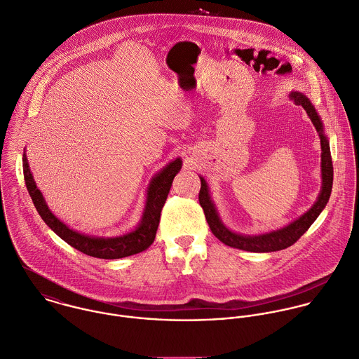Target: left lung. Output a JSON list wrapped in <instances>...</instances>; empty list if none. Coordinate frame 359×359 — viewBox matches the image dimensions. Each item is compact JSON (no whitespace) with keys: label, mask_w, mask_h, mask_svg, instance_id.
Returning a JSON list of instances; mask_svg holds the SVG:
<instances>
[{"label":"left lung","mask_w":359,"mask_h":359,"mask_svg":"<svg viewBox=\"0 0 359 359\" xmlns=\"http://www.w3.org/2000/svg\"><path fill=\"white\" fill-rule=\"evenodd\" d=\"M288 97L295 102V105H301L306 111V114H308L309 119L312 121L316 132L319 133L320 148H322V155H320V159H322V162H320L322 189H320V193L318 196V200L315 201V204L312 205V208L309 211H306L304 215L299 216L294 222L288 223L285 227L278 229V230H272V231L265 233V234L244 236V234H238V233H234V231L229 230L222 223L220 217L217 215L215 204L211 200L208 184H207L205 179L200 176V179H201V190H200V194H198L200 205L204 210L205 219H207V222L210 224V229L214 233V236L217 237L223 244H226L229 247L244 250V251H251V252H272V251L285 250L287 247L292 245L309 229V226L316 220V217L325 210V207H326V204L330 198L332 186H333V163H332L329 140H327V137L325 136V132H323V123H322L315 107L311 104L308 97H305L302 93H298V91H291Z\"/></svg>","instance_id":"left-lung-1"}]
</instances>
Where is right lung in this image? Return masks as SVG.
<instances>
[{
	"label": "right lung",
	"mask_w": 359,
	"mask_h": 359,
	"mask_svg": "<svg viewBox=\"0 0 359 359\" xmlns=\"http://www.w3.org/2000/svg\"><path fill=\"white\" fill-rule=\"evenodd\" d=\"M180 169L182 159L176 158L151 179L149 186L147 189V201L144 207L143 216L139 226L133 231L118 237H93L74 231L50 211L41 191L36 186L26 154L23 152L25 183L32 197V201L41 219L54 233H57L64 241L72 245L73 248L79 250L86 255L101 259H119L130 257L147 250L154 243L156 229L159 224L161 211L168 198L172 182Z\"/></svg>",
	"instance_id": "1"
}]
</instances>
